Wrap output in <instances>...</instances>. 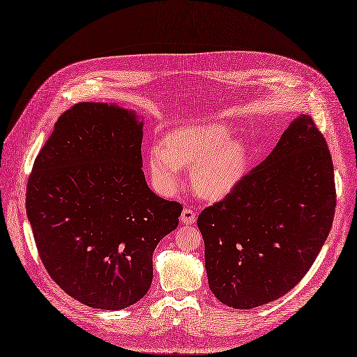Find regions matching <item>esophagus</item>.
<instances>
[{"instance_id": "esophagus-1", "label": "esophagus", "mask_w": 357, "mask_h": 357, "mask_svg": "<svg viewBox=\"0 0 357 357\" xmlns=\"http://www.w3.org/2000/svg\"><path fill=\"white\" fill-rule=\"evenodd\" d=\"M181 222L183 225H192L195 222V211L190 207H185L181 214Z\"/></svg>"}]
</instances>
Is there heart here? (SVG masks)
Returning a JSON list of instances; mask_svg holds the SVG:
<instances>
[{
  "mask_svg": "<svg viewBox=\"0 0 357 357\" xmlns=\"http://www.w3.org/2000/svg\"><path fill=\"white\" fill-rule=\"evenodd\" d=\"M223 123H198L170 131L162 144L149 151V170L156 187L169 192L176 188L181 167L192 166L191 183L206 198H222L246 172L248 151L241 140H229Z\"/></svg>",
  "mask_w": 357,
  "mask_h": 357,
  "instance_id": "1",
  "label": "heart"
}]
</instances>
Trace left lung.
<instances>
[{"instance_id": "1", "label": "left lung", "mask_w": 357, "mask_h": 357, "mask_svg": "<svg viewBox=\"0 0 357 357\" xmlns=\"http://www.w3.org/2000/svg\"><path fill=\"white\" fill-rule=\"evenodd\" d=\"M335 203L327 142L312 116L301 115L264 162L198 215L214 296L236 309L284 296L327 241Z\"/></svg>"}]
</instances>
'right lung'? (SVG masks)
<instances>
[{"label":"right lung","mask_w":357,"mask_h":357,"mask_svg":"<svg viewBox=\"0 0 357 357\" xmlns=\"http://www.w3.org/2000/svg\"><path fill=\"white\" fill-rule=\"evenodd\" d=\"M142 128L115 105L77 103L56 119L27 179L26 213L43 267L91 307L140 301L154 250L179 223L182 206L146 182Z\"/></svg>","instance_id":"add662e5"}]
</instances>
